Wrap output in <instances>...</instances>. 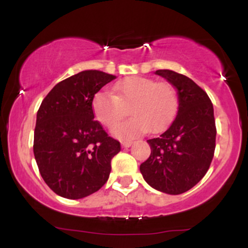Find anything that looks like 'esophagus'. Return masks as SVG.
<instances>
[{
	"mask_svg": "<svg viewBox=\"0 0 248 248\" xmlns=\"http://www.w3.org/2000/svg\"><path fill=\"white\" fill-rule=\"evenodd\" d=\"M132 143H133L132 141H122L121 146L124 148H129L130 146H132Z\"/></svg>",
	"mask_w": 248,
	"mask_h": 248,
	"instance_id": "34e87169",
	"label": "esophagus"
}]
</instances>
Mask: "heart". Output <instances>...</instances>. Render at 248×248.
Wrapping results in <instances>:
<instances>
[{
  "mask_svg": "<svg viewBox=\"0 0 248 248\" xmlns=\"http://www.w3.org/2000/svg\"><path fill=\"white\" fill-rule=\"evenodd\" d=\"M113 90L114 95L107 91L96 92L92 109L102 126L112 128L126 116L128 107L132 118L113 129L119 139L135 138L147 130L160 132L177 112V94L169 82L132 76L116 82Z\"/></svg>",
  "mask_w": 248,
  "mask_h": 248,
  "instance_id": "b5f03b06",
  "label": "heart"
}]
</instances>
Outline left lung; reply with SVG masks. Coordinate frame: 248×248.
<instances>
[{
	"instance_id": "8db88e82",
	"label": "left lung",
	"mask_w": 248,
	"mask_h": 248,
	"mask_svg": "<svg viewBox=\"0 0 248 248\" xmlns=\"http://www.w3.org/2000/svg\"><path fill=\"white\" fill-rule=\"evenodd\" d=\"M177 90L175 120L158 138L150 139V156L140 166L144 181L158 191L179 195L205 176L216 148L213 105L205 91L181 73L157 70Z\"/></svg>"
}]
</instances>
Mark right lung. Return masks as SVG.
<instances>
[{"label": "right lung", "mask_w": 248, "mask_h": 248, "mask_svg": "<svg viewBox=\"0 0 248 248\" xmlns=\"http://www.w3.org/2000/svg\"><path fill=\"white\" fill-rule=\"evenodd\" d=\"M114 79L101 71H82L58 82L42 101L33 154L44 182L61 197H86L109 177L110 161L121 146L94 120L92 100Z\"/></svg>", "instance_id": "1"}]
</instances>
